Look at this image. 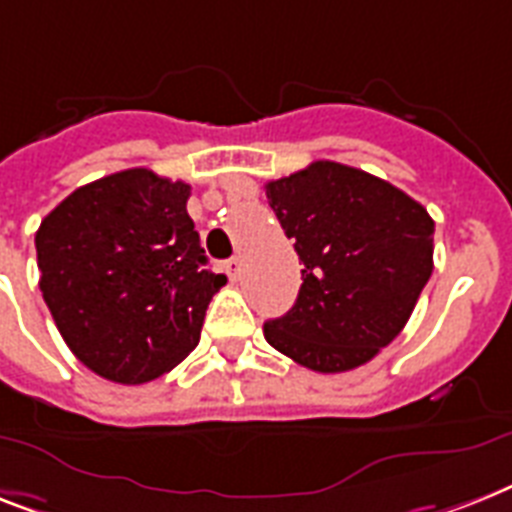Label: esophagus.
Segmentation results:
<instances>
[{
    "instance_id": "obj_1",
    "label": "esophagus",
    "mask_w": 512,
    "mask_h": 512,
    "mask_svg": "<svg viewBox=\"0 0 512 512\" xmlns=\"http://www.w3.org/2000/svg\"><path fill=\"white\" fill-rule=\"evenodd\" d=\"M223 268H226V273L231 281H239V278H242V263H239V257H231V260H226V265H223Z\"/></svg>"
}]
</instances>
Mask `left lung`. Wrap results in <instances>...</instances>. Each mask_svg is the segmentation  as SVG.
I'll list each match as a JSON object with an SVG mask.
<instances>
[{
  "label": "left lung",
  "mask_w": 512,
  "mask_h": 512,
  "mask_svg": "<svg viewBox=\"0 0 512 512\" xmlns=\"http://www.w3.org/2000/svg\"><path fill=\"white\" fill-rule=\"evenodd\" d=\"M302 268L297 302L263 326L281 355L318 373L368 363L405 328L434 270V220L389 181L318 160L265 184Z\"/></svg>",
  "instance_id": "1"
}]
</instances>
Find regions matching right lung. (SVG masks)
Listing matches in <instances>:
<instances>
[{"mask_svg": "<svg viewBox=\"0 0 512 512\" xmlns=\"http://www.w3.org/2000/svg\"><path fill=\"white\" fill-rule=\"evenodd\" d=\"M191 186L131 168L76 189L36 231L39 289L70 352L115 384L173 371L226 284L207 270Z\"/></svg>", "mask_w": 512, "mask_h": 512, "instance_id": "1", "label": "right lung"}]
</instances>
